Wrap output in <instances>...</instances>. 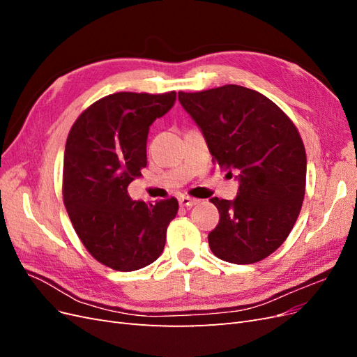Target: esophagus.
Wrapping results in <instances>:
<instances>
[{
	"instance_id": "obj_1",
	"label": "esophagus",
	"mask_w": 357,
	"mask_h": 357,
	"mask_svg": "<svg viewBox=\"0 0 357 357\" xmlns=\"http://www.w3.org/2000/svg\"><path fill=\"white\" fill-rule=\"evenodd\" d=\"M178 204L181 205V207H193V205H197V204H199V199H197V198H190V197H180L178 198Z\"/></svg>"
}]
</instances>
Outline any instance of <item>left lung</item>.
Listing matches in <instances>:
<instances>
[{
  "instance_id": "left-lung-1",
  "label": "left lung",
  "mask_w": 357,
  "mask_h": 357,
  "mask_svg": "<svg viewBox=\"0 0 357 357\" xmlns=\"http://www.w3.org/2000/svg\"><path fill=\"white\" fill-rule=\"evenodd\" d=\"M213 160L238 180L234 201L211 198L220 220L208 234L222 261H262L284 243L305 195L307 155L294 122L265 95L238 84L178 92Z\"/></svg>"
}]
</instances>
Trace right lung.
Listing matches in <instances>:
<instances>
[{
  "label": "right lung",
  "instance_id": "right-lung-1",
  "mask_svg": "<svg viewBox=\"0 0 357 357\" xmlns=\"http://www.w3.org/2000/svg\"><path fill=\"white\" fill-rule=\"evenodd\" d=\"M176 92H117L74 122L63 155V204L88 252L116 271H135L164 252L176 198L146 204L128 195L147 165L150 125L171 110Z\"/></svg>",
  "mask_w": 357,
  "mask_h": 357
}]
</instances>
